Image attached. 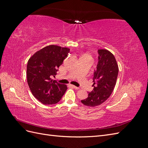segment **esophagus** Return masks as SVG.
I'll use <instances>...</instances> for the list:
<instances>
[{
    "instance_id": "obj_1",
    "label": "esophagus",
    "mask_w": 148,
    "mask_h": 148,
    "mask_svg": "<svg viewBox=\"0 0 148 148\" xmlns=\"http://www.w3.org/2000/svg\"><path fill=\"white\" fill-rule=\"evenodd\" d=\"M71 86H72V87H73L74 89H79L78 87L75 86H74V85H71Z\"/></svg>"
}]
</instances>
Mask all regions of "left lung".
<instances>
[{
    "instance_id": "obj_1",
    "label": "left lung",
    "mask_w": 148,
    "mask_h": 148,
    "mask_svg": "<svg viewBox=\"0 0 148 148\" xmlns=\"http://www.w3.org/2000/svg\"><path fill=\"white\" fill-rule=\"evenodd\" d=\"M98 64L94 73L93 91L88 92V97L82 100L89 107H96L104 102L111 95L117 82L119 66L114 56L106 49L98 50ZM97 81L95 85V80Z\"/></svg>"
}]
</instances>
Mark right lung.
Segmentation results:
<instances>
[{
    "label": "right lung",
    "instance_id": "add662e5",
    "mask_svg": "<svg viewBox=\"0 0 148 148\" xmlns=\"http://www.w3.org/2000/svg\"><path fill=\"white\" fill-rule=\"evenodd\" d=\"M70 49L49 45L36 52L27 64V82L33 95L45 105L59 102L67 89L66 85L58 83L55 77Z\"/></svg>",
    "mask_w": 148,
    "mask_h": 148
}]
</instances>
